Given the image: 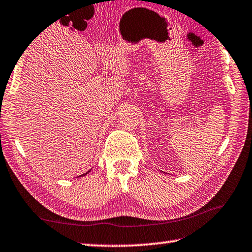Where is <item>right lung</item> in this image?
Masks as SVG:
<instances>
[{
	"label": "right lung",
	"instance_id": "obj_1",
	"mask_svg": "<svg viewBox=\"0 0 252 252\" xmlns=\"http://www.w3.org/2000/svg\"><path fill=\"white\" fill-rule=\"evenodd\" d=\"M91 171V169L90 170H89V171L88 172H85V173H83V174H81V176H79V177H83V176H85V174H88L89 172H90ZM76 178H78V177H76Z\"/></svg>",
	"mask_w": 252,
	"mask_h": 252
}]
</instances>
